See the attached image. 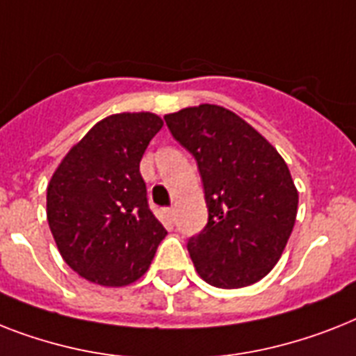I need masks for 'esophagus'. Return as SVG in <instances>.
Masks as SVG:
<instances>
[{
    "label": "esophagus",
    "instance_id": "esophagus-1",
    "mask_svg": "<svg viewBox=\"0 0 356 356\" xmlns=\"http://www.w3.org/2000/svg\"><path fill=\"white\" fill-rule=\"evenodd\" d=\"M164 216H166V219H168L170 223H173V219H175V208H166V210H164Z\"/></svg>",
    "mask_w": 356,
    "mask_h": 356
}]
</instances>
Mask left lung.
<instances>
[{
    "mask_svg": "<svg viewBox=\"0 0 356 356\" xmlns=\"http://www.w3.org/2000/svg\"><path fill=\"white\" fill-rule=\"evenodd\" d=\"M164 120L203 181L208 221L186 243L195 270L221 289L259 282L278 263L296 221L298 192L287 164L221 106L181 109Z\"/></svg>",
    "mask_w": 356,
    "mask_h": 356,
    "instance_id": "8db88e82",
    "label": "left lung"
}]
</instances>
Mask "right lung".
Segmentation results:
<instances>
[{
	"mask_svg": "<svg viewBox=\"0 0 356 356\" xmlns=\"http://www.w3.org/2000/svg\"><path fill=\"white\" fill-rule=\"evenodd\" d=\"M163 128L153 113L104 118L65 155L47 186V221L69 267L122 287L152 263L166 228L148 204L140 159Z\"/></svg>",
	"mask_w": 356,
	"mask_h": 356,
	"instance_id": "add662e5",
	"label": "right lung"
}]
</instances>
